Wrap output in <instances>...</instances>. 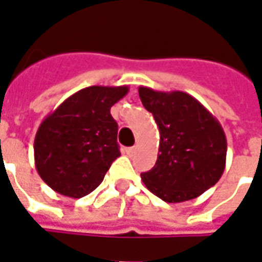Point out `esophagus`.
<instances>
[{"mask_svg":"<svg viewBox=\"0 0 262 262\" xmlns=\"http://www.w3.org/2000/svg\"><path fill=\"white\" fill-rule=\"evenodd\" d=\"M137 152V146H131V148H125V154L128 156H133L134 154Z\"/></svg>","mask_w":262,"mask_h":262,"instance_id":"1","label":"esophagus"}]
</instances>
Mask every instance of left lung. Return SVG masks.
Instances as JSON below:
<instances>
[{
    "label": "left lung",
    "mask_w": 262,
    "mask_h": 262,
    "mask_svg": "<svg viewBox=\"0 0 262 262\" xmlns=\"http://www.w3.org/2000/svg\"><path fill=\"white\" fill-rule=\"evenodd\" d=\"M144 107L159 128V154L141 179L166 202L194 200L215 186L226 165V135L216 118L186 92L139 86Z\"/></svg>",
    "instance_id": "8db88e82"
}]
</instances>
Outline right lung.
Listing matches in <instances>:
<instances>
[{
    "label": "right lung",
    "instance_id": "1",
    "mask_svg": "<svg viewBox=\"0 0 262 262\" xmlns=\"http://www.w3.org/2000/svg\"><path fill=\"white\" fill-rule=\"evenodd\" d=\"M128 86H89L66 99L41 121L34 138V165L61 195L82 198L100 186L120 156L118 125L110 114Z\"/></svg>",
    "mask_w": 262,
    "mask_h": 262
}]
</instances>
